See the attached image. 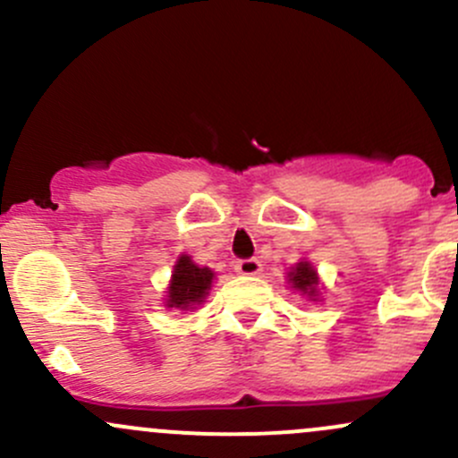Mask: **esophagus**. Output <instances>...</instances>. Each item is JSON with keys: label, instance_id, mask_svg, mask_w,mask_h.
Listing matches in <instances>:
<instances>
[{"label": "esophagus", "instance_id": "1", "mask_svg": "<svg viewBox=\"0 0 458 458\" xmlns=\"http://www.w3.org/2000/svg\"><path fill=\"white\" fill-rule=\"evenodd\" d=\"M234 269H237V274H242V276H259V274L263 272L259 259H243V261H237Z\"/></svg>", "mask_w": 458, "mask_h": 458}]
</instances>
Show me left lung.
Segmentation results:
<instances>
[{"label":"left lung","instance_id":"left-lung-1","mask_svg":"<svg viewBox=\"0 0 458 458\" xmlns=\"http://www.w3.org/2000/svg\"><path fill=\"white\" fill-rule=\"evenodd\" d=\"M290 278V285L296 292H301L302 296L316 301L318 296V272L310 261H301L296 267H292V272L287 274Z\"/></svg>","mask_w":458,"mask_h":458}]
</instances>
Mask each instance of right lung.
Returning a JSON list of instances; mask_svg holds the SVG:
<instances>
[{"instance_id":"add662e5","label":"right lung","mask_w":458,"mask_h":458,"mask_svg":"<svg viewBox=\"0 0 458 458\" xmlns=\"http://www.w3.org/2000/svg\"><path fill=\"white\" fill-rule=\"evenodd\" d=\"M215 272L210 267H199L192 263L189 254H182L173 266V276L168 283L166 307L168 310H192L201 305L213 287Z\"/></svg>"}]
</instances>
